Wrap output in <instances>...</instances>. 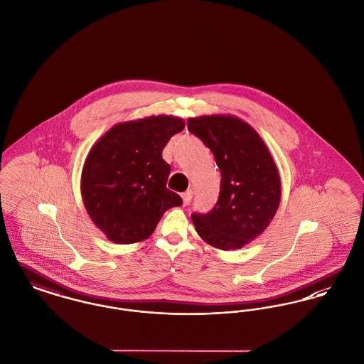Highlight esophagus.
<instances>
[{
  "label": "esophagus",
  "instance_id": "obj_1",
  "mask_svg": "<svg viewBox=\"0 0 364 364\" xmlns=\"http://www.w3.org/2000/svg\"><path fill=\"white\" fill-rule=\"evenodd\" d=\"M191 197H193V191H191V189L185 191V193H182V200H183V204H185V205H188V204L191 203Z\"/></svg>",
  "mask_w": 364,
  "mask_h": 364
}]
</instances>
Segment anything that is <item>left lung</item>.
I'll return each instance as SVG.
<instances>
[{
  "instance_id": "left-lung-1",
  "label": "left lung",
  "mask_w": 364,
  "mask_h": 364,
  "mask_svg": "<svg viewBox=\"0 0 364 364\" xmlns=\"http://www.w3.org/2000/svg\"><path fill=\"white\" fill-rule=\"evenodd\" d=\"M188 129L210 148L222 173L215 207L191 215L196 231L213 248H242L267 229L279 207L278 167L262 136L237 116L189 117Z\"/></svg>"
}]
</instances>
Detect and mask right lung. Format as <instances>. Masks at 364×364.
I'll use <instances>...</instances> for the list:
<instances>
[{"instance_id": "right-lung-1", "label": "right lung", "mask_w": 364, "mask_h": 364, "mask_svg": "<svg viewBox=\"0 0 364 364\" xmlns=\"http://www.w3.org/2000/svg\"><path fill=\"white\" fill-rule=\"evenodd\" d=\"M185 129L176 116L117 123L87 154L80 193L90 219L115 244H134L154 232L163 213L182 198L167 189L170 164L163 149Z\"/></svg>"}]
</instances>
